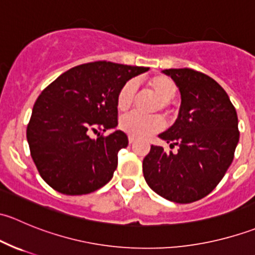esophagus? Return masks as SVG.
<instances>
[{
	"label": "esophagus",
	"instance_id": "esophagus-1",
	"mask_svg": "<svg viewBox=\"0 0 255 255\" xmlns=\"http://www.w3.org/2000/svg\"><path fill=\"white\" fill-rule=\"evenodd\" d=\"M134 140H135V138L132 137V135H129V137H128V142H129V144L134 143Z\"/></svg>",
	"mask_w": 255,
	"mask_h": 255
}]
</instances>
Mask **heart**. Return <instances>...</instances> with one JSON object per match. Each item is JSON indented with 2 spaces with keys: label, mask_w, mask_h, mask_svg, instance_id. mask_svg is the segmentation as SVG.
<instances>
[{
  "label": "heart",
  "mask_w": 255,
  "mask_h": 255,
  "mask_svg": "<svg viewBox=\"0 0 255 255\" xmlns=\"http://www.w3.org/2000/svg\"><path fill=\"white\" fill-rule=\"evenodd\" d=\"M148 87L160 99L163 107H165L166 104H169L175 97L177 91L175 82L164 75H158L149 79ZM135 95H137V84L133 80H129L118 91L117 109L120 111H127L134 102ZM120 127L123 132L132 137L146 138L163 129L164 122L159 116H142L138 113H128L121 118Z\"/></svg>",
  "instance_id": "1"
}]
</instances>
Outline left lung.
Here are the masks:
<instances>
[{
	"mask_svg": "<svg viewBox=\"0 0 255 255\" xmlns=\"http://www.w3.org/2000/svg\"><path fill=\"white\" fill-rule=\"evenodd\" d=\"M181 95L179 116L159 138L175 154L151 145L143 174L154 192L176 204L207 196L225 176L239 140L238 117L218 82L192 69H166Z\"/></svg>",
	"mask_w": 255,
	"mask_h": 255,
	"instance_id": "left-lung-1",
	"label": "left lung"
}]
</instances>
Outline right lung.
I'll use <instances>...</instances> for the list:
<instances>
[{"label":"right lung","mask_w":255,"mask_h":255,"mask_svg":"<svg viewBox=\"0 0 255 255\" xmlns=\"http://www.w3.org/2000/svg\"><path fill=\"white\" fill-rule=\"evenodd\" d=\"M149 68L110 61L78 65L43 90L27 127L30 155L45 182L64 195L94 192L112 179L118 151L128 145L116 128L121 87ZM98 133L92 138L91 133Z\"/></svg>","instance_id":"add662e5"}]
</instances>
